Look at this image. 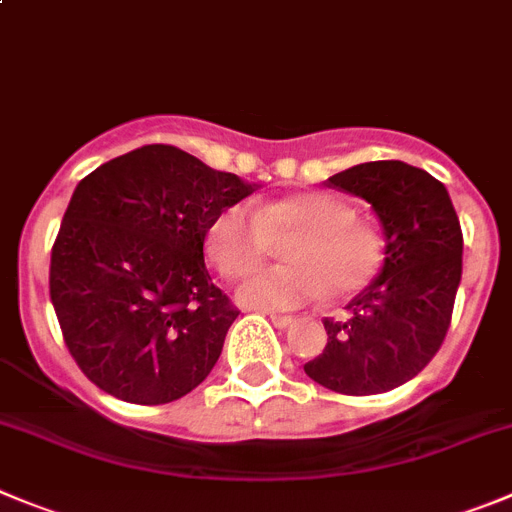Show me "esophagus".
<instances>
[{
  "mask_svg": "<svg viewBox=\"0 0 512 512\" xmlns=\"http://www.w3.org/2000/svg\"><path fill=\"white\" fill-rule=\"evenodd\" d=\"M270 321L275 323V326H278V328H288V326H293L295 318H293V315H278V313H270Z\"/></svg>",
  "mask_w": 512,
  "mask_h": 512,
  "instance_id": "34e87169",
  "label": "esophagus"
}]
</instances>
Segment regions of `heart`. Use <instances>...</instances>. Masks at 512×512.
Masks as SVG:
<instances>
[{"label":"heart","instance_id":"heart-1","mask_svg":"<svg viewBox=\"0 0 512 512\" xmlns=\"http://www.w3.org/2000/svg\"><path fill=\"white\" fill-rule=\"evenodd\" d=\"M285 245L290 265L270 267L240 288V300L257 310H288L321 300L364 293L384 270V237L369 222L353 217L351 204L328 191H295L260 202L255 209L232 204L214 217L207 252L227 280L255 272Z\"/></svg>","mask_w":512,"mask_h":512}]
</instances>
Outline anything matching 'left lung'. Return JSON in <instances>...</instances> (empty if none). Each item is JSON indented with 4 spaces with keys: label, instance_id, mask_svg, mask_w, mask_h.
<instances>
[{
    "label": "left lung",
    "instance_id": "1",
    "mask_svg": "<svg viewBox=\"0 0 512 512\" xmlns=\"http://www.w3.org/2000/svg\"><path fill=\"white\" fill-rule=\"evenodd\" d=\"M328 186L374 207L386 260L346 321H323L326 348L303 369L338 394H381L414 379L447 336L462 278L460 219L442 181L404 161L351 166Z\"/></svg>",
    "mask_w": 512,
    "mask_h": 512
}]
</instances>
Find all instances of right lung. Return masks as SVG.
Wrapping results in <instances>:
<instances>
[{
    "instance_id": "add662e5",
    "label": "right lung",
    "mask_w": 512,
    "mask_h": 512,
    "mask_svg": "<svg viewBox=\"0 0 512 512\" xmlns=\"http://www.w3.org/2000/svg\"><path fill=\"white\" fill-rule=\"evenodd\" d=\"M252 191L166 143L75 186L52 245L50 298L70 356L98 389L154 407L207 379L240 310L209 278L204 237Z\"/></svg>"
}]
</instances>
